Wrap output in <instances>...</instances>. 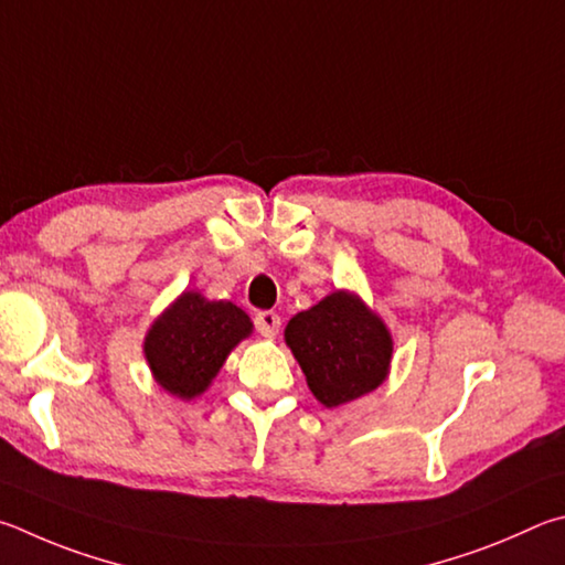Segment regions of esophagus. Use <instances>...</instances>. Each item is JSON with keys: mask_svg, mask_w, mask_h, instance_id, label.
Returning a JSON list of instances; mask_svg holds the SVG:
<instances>
[{"mask_svg": "<svg viewBox=\"0 0 565 565\" xmlns=\"http://www.w3.org/2000/svg\"><path fill=\"white\" fill-rule=\"evenodd\" d=\"M255 328H257V332L263 334V338L275 340L277 332H280V315L273 312V310L257 312L255 315Z\"/></svg>", "mask_w": 565, "mask_h": 565, "instance_id": "obj_1", "label": "esophagus"}]
</instances>
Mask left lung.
I'll return each mask as SVG.
<instances>
[{"label":"left lung","instance_id":"8db88e82","mask_svg":"<svg viewBox=\"0 0 565 565\" xmlns=\"http://www.w3.org/2000/svg\"><path fill=\"white\" fill-rule=\"evenodd\" d=\"M285 342L300 362L315 399L328 409L374 392L390 374L387 324L348 290L295 315L285 328Z\"/></svg>","mask_w":565,"mask_h":565}]
</instances>
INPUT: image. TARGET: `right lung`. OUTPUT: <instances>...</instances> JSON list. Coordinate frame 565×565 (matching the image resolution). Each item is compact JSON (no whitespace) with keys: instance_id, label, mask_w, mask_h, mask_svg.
Returning a JSON list of instances; mask_svg holds the SVG:
<instances>
[{"instance_id":"add662e5","label":"right lung","mask_w":565,"mask_h":565,"mask_svg":"<svg viewBox=\"0 0 565 565\" xmlns=\"http://www.w3.org/2000/svg\"><path fill=\"white\" fill-rule=\"evenodd\" d=\"M253 332V322L233 302L205 300L201 292H183L143 340L153 380L178 399L203 394L227 354Z\"/></svg>"}]
</instances>
